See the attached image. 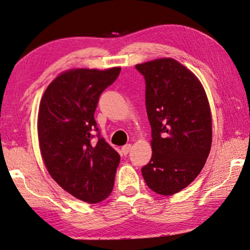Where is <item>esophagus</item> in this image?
I'll use <instances>...</instances> for the list:
<instances>
[{"instance_id": "obj_1", "label": "esophagus", "mask_w": 250, "mask_h": 250, "mask_svg": "<svg viewBox=\"0 0 250 250\" xmlns=\"http://www.w3.org/2000/svg\"><path fill=\"white\" fill-rule=\"evenodd\" d=\"M130 148H131V144H125V146L122 147V152H123L124 155H127L129 153Z\"/></svg>"}]
</instances>
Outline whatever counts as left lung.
I'll return each mask as SVG.
<instances>
[{
  "label": "left lung",
  "mask_w": 250,
  "mask_h": 250,
  "mask_svg": "<svg viewBox=\"0 0 250 250\" xmlns=\"http://www.w3.org/2000/svg\"><path fill=\"white\" fill-rule=\"evenodd\" d=\"M146 81L152 158L142 167L146 185L170 196L200 173L212 146V118L197 77L173 59L136 65Z\"/></svg>",
  "instance_id": "obj_1"
}]
</instances>
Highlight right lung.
Segmentation results:
<instances>
[{
	"label": "right lung",
	"mask_w": 250,
	"mask_h": 250,
	"mask_svg": "<svg viewBox=\"0 0 250 250\" xmlns=\"http://www.w3.org/2000/svg\"><path fill=\"white\" fill-rule=\"evenodd\" d=\"M120 73V67L65 71L50 83L40 104L38 140L49 174L88 203L109 197L120 164L119 153L101 136L94 119L99 96ZM94 131L96 144L91 142Z\"/></svg>",
	"instance_id": "right-lung-1"
}]
</instances>
